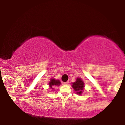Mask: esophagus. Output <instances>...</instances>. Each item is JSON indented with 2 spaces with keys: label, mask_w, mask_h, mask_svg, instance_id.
<instances>
[{
  "label": "esophagus",
  "mask_w": 125,
  "mask_h": 125,
  "mask_svg": "<svg viewBox=\"0 0 125 125\" xmlns=\"http://www.w3.org/2000/svg\"><path fill=\"white\" fill-rule=\"evenodd\" d=\"M64 84H66V85H67V84H69V81L66 82H64Z\"/></svg>",
  "instance_id": "obj_1"
}]
</instances>
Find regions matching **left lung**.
Listing matches in <instances>:
<instances>
[{
	"instance_id": "left-lung-1",
	"label": "left lung",
	"mask_w": 125,
	"mask_h": 125,
	"mask_svg": "<svg viewBox=\"0 0 125 125\" xmlns=\"http://www.w3.org/2000/svg\"><path fill=\"white\" fill-rule=\"evenodd\" d=\"M73 89L76 91V94L81 95L84 89V83L80 77H77L74 82L72 83V85Z\"/></svg>"
}]
</instances>
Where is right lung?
Wrapping results in <instances>:
<instances>
[{
	"label": "right lung",
	"instance_id": "obj_1",
	"mask_svg": "<svg viewBox=\"0 0 125 125\" xmlns=\"http://www.w3.org/2000/svg\"><path fill=\"white\" fill-rule=\"evenodd\" d=\"M48 84H49V86L50 88L53 89V86H58L61 85V82L59 80H58V79L56 80L53 77V78H52L50 80Z\"/></svg>",
	"mask_w": 125,
	"mask_h": 125
}]
</instances>
